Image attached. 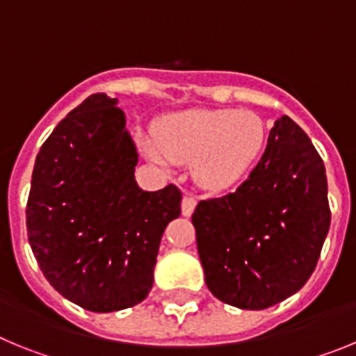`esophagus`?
I'll use <instances>...</instances> for the list:
<instances>
[{
  "label": "esophagus",
  "mask_w": 356,
  "mask_h": 356,
  "mask_svg": "<svg viewBox=\"0 0 356 356\" xmlns=\"http://www.w3.org/2000/svg\"><path fill=\"white\" fill-rule=\"evenodd\" d=\"M196 203H197V197L193 196V194H185L184 200H181V213L185 217L193 216L194 209H196Z\"/></svg>",
  "instance_id": "obj_1"
}]
</instances>
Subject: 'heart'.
I'll use <instances>...</instances> for the list:
<instances>
[{
  "mask_svg": "<svg viewBox=\"0 0 356 356\" xmlns=\"http://www.w3.org/2000/svg\"><path fill=\"white\" fill-rule=\"evenodd\" d=\"M266 144V122L251 110H187L156 122L155 137H144L143 149L162 168L193 162L200 187L226 191L246 178Z\"/></svg>",
  "mask_w": 356,
  "mask_h": 356,
  "instance_id": "heart-1",
  "label": "heart"
}]
</instances>
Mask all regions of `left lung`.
Segmentation results:
<instances>
[{"label": "left lung", "mask_w": 356, "mask_h": 356, "mask_svg": "<svg viewBox=\"0 0 356 356\" xmlns=\"http://www.w3.org/2000/svg\"><path fill=\"white\" fill-rule=\"evenodd\" d=\"M330 219L325 163L308 135L284 115L250 178L194 210L207 287L244 310L287 300L316 269Z\"/></svg>", "instance_id": "8db88e82"}]
</instances>
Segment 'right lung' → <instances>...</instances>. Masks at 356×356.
Listing matches in <instances>:
<instances>
[{
  "label": "right lung",
  "mask_w": 356,
  "mask_h": 356,
  "mask_svg": "<svg viewBox=\"0 0 356 356\" xmlns=\"http://www.w3.org/2000/svg\"><path fill=\"white\" fill-rule=\"evenodd\" d=\"M137 147L118 99L92 94L40 147L26 205L40 271L65 300L115 312L146 300L165 226L180 216L175 185L135 181Z\"/></svg>",
  "instance_id": "1"
}]
</instances>
